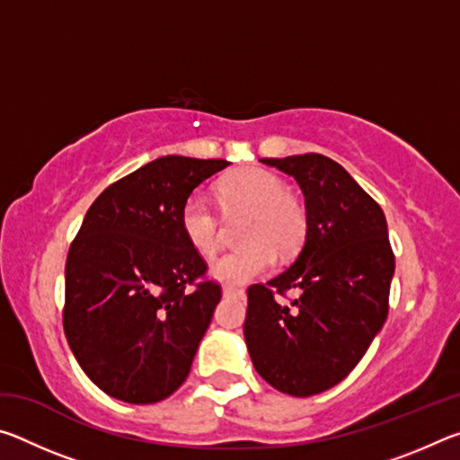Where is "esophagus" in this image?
<instances>
[{
  "instance_id": "1",
  "label": "esophagus",
  "mask_w": 460,
  "mask_h": 460,
  "mask_svg": "<svg viewBox=\"0 0 460 460\" xmlns=\"http://www.w3.org/2000/svg\"><path fill=\"white\" fill-rule=\"evenodd\" d=\"M223 296H231V298H245V292L241 290V288L225 284V286H223Z\"/></svg>"
}]
</instances>
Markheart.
<instances>
[{
  "label": "heart",
  "mask_w": 460,
  "mask_h": 460,
  "mask_svg": "<svg viewBox=\"0 0 460 460\" xmlns=\"http://www.w3.org/2000/svg\"><path fill=\"white\" fill-rule=\"evenodd\" d=\"M217 199L223 213L249 211L243 227L247 245L223 253L211 263V276L229 286L245 284L274 266L276 252L290 255L305 243L308 213L305 202L286 190L284 178L266 168L245 166L217 182ZM182 235L202 258L219 247V217L211 205L190 194L178 215Z\"/></svg>",
  "instance_id": "1"
}]
</instances>
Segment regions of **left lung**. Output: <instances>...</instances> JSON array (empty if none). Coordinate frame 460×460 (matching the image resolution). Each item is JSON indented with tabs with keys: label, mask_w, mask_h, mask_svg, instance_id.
Masks as SVG:
<instances>
[{
	"label": "left lung",
	"mask_w": 460,
	"mask_h": 460,
	"mask_svg": "<svg viewBox=\"0 0 460 460\" xmlns=\"http://www.w3.org/2000/svg\"><path fill=\"white\" fill-rule=\"evenodd\" d=\"M305 192L308 233L296 261L247 288L243 334L253 367L278 392L306 398L345 379L389 310L395 258L381 207L323 154L263 158ZM299 298L282 305L275 294Z\"/></svg>",
	"instance_id": "1"
}]
</instances>
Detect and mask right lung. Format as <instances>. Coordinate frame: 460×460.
<instances>
[{
  "label": "right lung",
  "instance_id": "obj_1",
  "mask_svg": "<svg viewBox=\"0 0 460 460\" xmlns=\"http://www.w3.org/2000/svg\"><path fill=\"white\" fill-rule=\"evenodd\" d=\"M227 160L162 155L99 194L68 249L62 324L89 379L128 403H155L189 377L221 300L178 215Z\"/></svg>",
  "mask_w": 460,
  "mask_h": 460
}]
</instances>
